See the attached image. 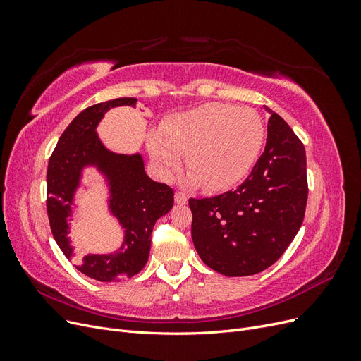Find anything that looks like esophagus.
Segmentation results:
<instances>
[{"instance_id":"1","label":"esophagus","mask_w":361,"mask_h":361,"mask_svg":"<svg viewBox=\"0 0 361 361\" xmlns=\"http://www.w3.org/2000/svg\"><path fill=\"white\" fill-rule=\"evenodd\" d=\"M174 202H176L178 204H185V203L188 202L187 194H185V192H180V191H178L176 194H174Z\"/></svg>"}]
</instances>
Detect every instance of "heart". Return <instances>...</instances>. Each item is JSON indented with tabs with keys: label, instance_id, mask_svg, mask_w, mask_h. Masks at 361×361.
Here are the masks:
<instances>
[{
	"label": "heart",
	"instance_id": "obj_1",
	"mask_svg": "<svg viewBox=\"0 0 361 361\" xmlns=\"http://www.w3.org/2000/svg\"><path fill=\"white\" fill-rule=\"evenodd\" d=\"M265 143V126L251 108L206 104L170 117L147 137V150L159 176L170 179L188 155L190 182L224 191L243 182Z\"/></svg>",
	"mask_w": 361,
	"mask_h": 361
}]
</instances>
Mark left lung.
<instances>
[{
	"mask_svg": "<svg viewBox=\"0 0 361 361\" xmlns=\"http://www.w3.org/2000/svg\"><path fill=\"white\" fill-rule=\"evenodd\" d=\"M264 154L244 183L209 199H190L191 236L204 264L228 277L253 276L285 253L307 203L305 150L277 113Z\"/></svg>",
	"mask_w": 361,
	"mask_h": 361,
	"instance_id": "left-lung-1",
	"label": "left lung"
}]
</instances>
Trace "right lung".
I'll use <instances>...</instances> for the list:
<instances>
[{
	"label": "right lung",
	"mask_w": 361,
	"mask_h": 361,
	"mask_svg": "<svg viewBox=\"0 0 361 361\" xmlns=\"http://www.w3.org/2000/svg\"><path fill=\"white\" fill-rule=\"evenodd\" d=\"M135 106V97H118L85 108L61 134L54 149L47 173V209L52 236L75 268L99 281L129 279L143 269L149 259L150 235L158 218L173 207V190L152 180L140 154L120 155L108 150L96 134V126L110 108ZM94 165L109 180L111 210L126 231L121 248L110 255L73 256L67 220L79 184L80 171Z\"/></svg>",
	"instance_id": "add662e5"
}]
</instances>
